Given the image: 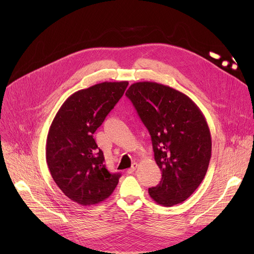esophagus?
Here are the masks:
<instances>
[{
    "instance_id": "34e87169",
    "label": "esophagus",
    "mask_w": 254,
    "mask_h": 254,
    "mask_svg": "<svg viewBox=\"0 0 254 254\" xmlns=\"http://www.w3.org/2000/svg\"><path fill=\"white\" fill-rule=\"evenodd\" d=\"M137 166H138V165H137L136 163H133V164L131 165V167H130V168L127 170V173H128V174H131V173H133V172L136 170Z\"/></svg>"
}]
</instances>
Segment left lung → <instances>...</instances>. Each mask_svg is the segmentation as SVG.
I'll return each instance as SVG.
<instances>
[{
	"mask_svg": "<svg viewBox=\"0 0 254 254\" xmlns=\"http://www.w3.org/2000/svg\"><path fill=\"white\" fill-rule=\"evenodd\" d=\"M153 143L162 180L149 194L171 207L188 199L203 181L212 141L199 107L184 93L156 82H136L126 92Z\"/></svg>",
	"mask_w": 254,
	"mask_h": 254,
	"instance_id": "obj_1",
	"label": "left lung"
}]
</instances>
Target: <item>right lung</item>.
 <instances>
[{
  "label": "right lung",
  "instance_id": "obj_1",
  "mask_svg": "<svg viewBox=\"0 0 254 254\" xmlns=\"http://www.w3.org/2000/svg\"><path fill=\"white\" fill-rule=\"evenodd\" d=\"M127 81L102 82L70 95L49 128L46 160L51 176L70 200L83 206L104 201L120 173H110L93 133L122 98Z\"/></svg>",
  "mask_w": 254,
  "mask_h": 254
}]
</instances>
